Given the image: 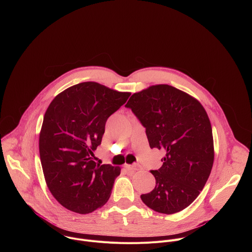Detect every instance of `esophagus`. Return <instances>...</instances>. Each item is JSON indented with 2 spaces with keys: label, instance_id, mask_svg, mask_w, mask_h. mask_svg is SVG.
<instances>
[{
  "label": "esophagus",
  "instance_id": "esophagus-1",
  "mask_svg": "<svg viewBox=\"0 0 252 252\" xmlns=\"http://www.w3.org/2000/svg\"><path fill=\"white\" fill-rule=\"evenodd\" d=\"M127 169H129V170H139L141 167H140V165H138V164H132V165H129V164H126L125 165Z\"/></svg>",
  "mask_w": 252,
  "mask_h": 252
}]
</instances>
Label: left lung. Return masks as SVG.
Listing matches in <instances>:
<instances>
[{"mask_svg": "<svg viewBox=\"0 0 252 252\" xmlns=\"http://www.w3.org/2000/svg\"><path fill=\"white\" fill-rule=\"evenodd\" d=\"M146 127L151 149L165 153L152 170L155 189L140 198L157 212L173 214L191 204L209 177L214 147L209 118L190 94L168 85L134 93L126 104Z\"/></svg>", "mask_w": 252, "mask_h": 252, "instance_id": "obj_1", "label": "left lung"}]
</instances>
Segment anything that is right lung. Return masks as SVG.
Returning <instances> with one entry per match:
<instances>
[{"label":"right lung","instance_id":"add662e5","mask_svg":"<svg viewBox=\"0 0 252 252\" xmlns=\"http://www.w3.org/2000/svg\"><path fill=\"white\" fill-rule=\"evenodd\" d=\"M130 93L85 82L60 93L44 116L39 138L47 187L66 209L87 214L109 200L120 166L96 164L106 120Z\"/></svg>","mask_w":252,"mask_h":252}]
</instances>
